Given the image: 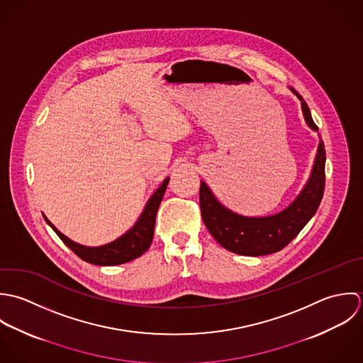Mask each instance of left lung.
Here are the masks:
<instances>
[{
    "label": "left lung",
    "mask_w": 363,
    "mask_h": 363,
    "mask_svg": "<svg viewBox=\"0 0 363 363\" xmlns=\"http://www.w3.org/2000/svg\"><path fill=\"white\" fill-rule=\"evenodd\" d=\"M291 91L301 101V109L307 125L318 130L310 109L301 95ZM325 186V147L320 140L311 177L284 212L268 218H244L221 206L205 182L199 188V205L205 225L221 247L238 255H268L281 251L300 233L317 212Z\"/></svg>",
    "instance_id": "1"
}]
</instances>
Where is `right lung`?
I'll list each match as a JSON object with an SVG mask.
<instances>
[{
    "label": "right lung",
    "mask_w": 363,
    "mask_h": 363,
    "mask_svg": "<svg viewBox=\"0 0 363 363\" xmlns=\"http://www.w3.org/2000/svg\"><path fill=\"white\" fill-rule=\"evenodd\" d=\"M168 178L161 184V186L155 191V194L150 198L147 202L145 212L142 213L138 223L133 228H130L126 234H123L121 238L115 240L111 244L102 245V247H84L63 235L48 218V224L56 231V234L60 237V240L73 251L77 257L84 259L85 262L94 264V265H119L129 262L140 255H143L148 250L152 235H154V224H155V215L158 211V206L161 203V199L164 196V192L168 185Z\"/></svg>",
    "instance_id": "right-lung-1"
}]
</instances>
